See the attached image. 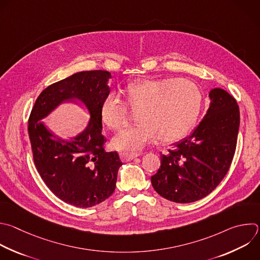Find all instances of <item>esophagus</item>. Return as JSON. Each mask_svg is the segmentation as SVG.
Wrapping results in <instances>:
<instances>
[{"label": "esophagus", "mask_w": 260, "mask_h": 260, "mask_svg": "<svg viewBox=\"0 0 260 260\" xmlns=\"http://www.w3.org/2000/svg\"><path fill=\"white\" fill-rule=\"evenodd\" d=\"M138 156H140V153H128V152H121L120 153V158L124 162L131 161V160L135 159Z\"/></svg>", "instance_id": "1"}]
</instances>
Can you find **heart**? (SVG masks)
<instances>
[{
  "label": "heart",
  "instance_id": "b5f03b06",
  "mask_svg": "<svg viewBox=\"0 0 260 260\" xmlns=\"http://www.w3.org/2000/svg\"><path fill=\"white\" fill-rule=\"evenodd\" d=\"M123 93L126 105L137 110L138 123L112 139L118 150H140L156 136L163 143L182 139L194 126L202 106L200 89L185 78L141 79L127 84ZM100 118L117 131L126 124V108L116 96L108 95L101 103Z\"/></svg>",
  "mask_w": 260,
  "mask_h": 260
}]
</instances>
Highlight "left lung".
<instances>
[{
    "label": "left lung",
    "instance_id": "obj_1",
    "mask_svg": "<svg viewBox=\"0 0 260 260\" xmlns=\"http://www.w3.org/2000/svg\"><path fill=\"white\" fill-rule=\"evenodd\" d=\"M209 108L188 138L161 155L151 177L154 190L177 203H191L210 194L231 166L240 125L237 101L222 89L209 92Z\"/></svg>",
    "mask_w": 260,
    "mask_h": 260
}]
</instances>
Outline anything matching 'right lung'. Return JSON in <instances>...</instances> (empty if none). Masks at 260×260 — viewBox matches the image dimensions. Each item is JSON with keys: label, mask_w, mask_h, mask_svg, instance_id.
Wrapping results in <instances>:
<instances>
[{"label": "right lung", "mask_w": 260, "mask_h": 260, "mask_svg": "<svg viewBox=\"0 0 260 260\" xmlns=\"http://www.w3.org/2000/svg\"><path fill=\"white\" fill-rule=\"evenodd\" d=\"M111 73L80 71L57 81L38 97L28 119L34 160L47 187L62 201L80 208L95 206L109 198L116 186L122 162L117 152H106L100 106L109 95ZM80 102L90 119L75 137L63 140L52 134L41 120L59 105Z\"/></svg>", "instance_id": "obj_1"}]
</instances>
